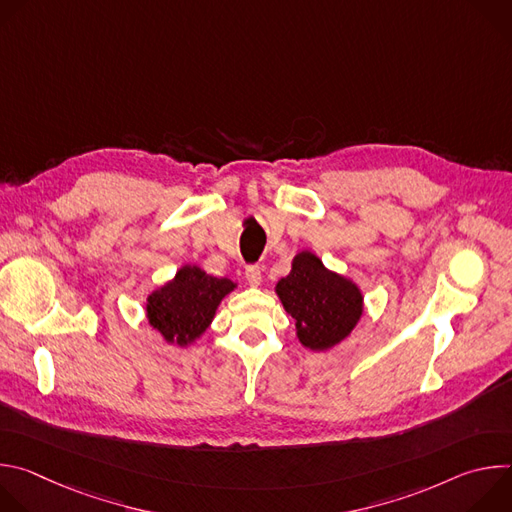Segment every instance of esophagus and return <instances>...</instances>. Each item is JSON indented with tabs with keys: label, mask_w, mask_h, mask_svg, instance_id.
<instances>
[{
	"label": "esophagus",
	"mask_w": 512,
	"mask_h": 512,
	"mask_svg": "<svg viewBox=\"0 0 512 512\" xmlns=\"http://www.w3.org/2000/svg\"><path fill=\"white\" fill-rule=\"evenodd\" d=\"M245 279H247V283L249 285H253V287H257L259 283H261V267L259 265H249L247 269H245Z\"/></svg>",
	"instance_id": "esophagus-1"
}]
</instances>
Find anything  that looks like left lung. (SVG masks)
Here are the masks:
<instances>
[{
  "instance_id": "8db88e82",
  "label": "left lung",
  "mask_w": 512,
  "mask_h": 512,
  "mask_svg": "<svg viewBox=\"0 0 512 512\" xmlns=\"http://www.w3.org/2000/svg\"><path fill=\"white\" fill-rule=\"evenodd\" d=\"M285 312L296 320V334L310 350L340 344L362 316V294L354 281L324 267L318 255L302 251L291 271L275 285Z\"/></svg>"
}]
</instances>
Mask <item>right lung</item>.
<instances>
[{
  "instance_id": "1",
  "label": "right lung",
  "mask_w": 512,
  "mask_h": 512,
  "mask_svg": "<svg viewBox=\"0 0 512 512\" xmlns=\"http://www.w3.org/2000/svg\"><path fill=\"white\" fill-rule=\"evenodd\" d=\"M235 287L227 277H214L196 265H184L172 281L148 296V322L166 342L188 346L204 334L218 304Z\"/></svg>"
}]
</instances>
